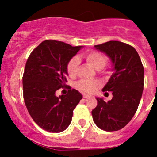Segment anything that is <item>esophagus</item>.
I'll return each instance as SVG.
<instances>
[{
  "instance_id": "obj_1",
  "label": "esophagus",
  "mask_w": 157,
  "mask_h": 157,
  "mask_svg": "<svg viewBox=\"0 0 157 157\" xmlns=\"http://www.w3.org/2000/svg\"><path fill=\"white\" fill-rule=\"evenodd\" d=\"M90 96L88 95V94H83V98H90Z\"/></svg>"
}]
</instances>
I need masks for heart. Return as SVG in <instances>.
Listing matches in <instances>:
<instances>
[{"label":"heart","instance_id":"b5f03b06","mask_svg":"<svg viewBox=\"0 0 157 157\" xmlns=\"http://www.w3.org/2000/svg\"><path fill=\"white\" fill-rule=\"evenodd\" d=\"M85 59L87 63L97 70H101L106 65L107 59L106 56L104 54L99 52L92 51V52H86L85 54ZM79 60L77 56L72 58L67 63V71L70 76H75L77 72L78 67ZM99 83L98 82H91L88 80H80L76 84V87L79 90L85 93H91L97 88Z\"/></svg>","mask_w":157,"mask_h":157}]
</instances>
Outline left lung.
Here are the masks:
<instances>
[{"label": "left lung", "mask_w": 157, "mask_h": 157, "mask_svg": "<svg viewBox=\"0 0 157 157\" xmlns=\"http://www.w3.org/2000/svg\"><path fill=\"white\" fill-rule=\"evenodd\" d=\"M112 63V75L102 91H111L112 99L105 102L96 98L93 120L100 129L116 131L123 128L135 114L144 88V67L135 48L126 43L110 41L94 45Z\"/></svg>", "instance_id": "8db88e82"}]
</instances>
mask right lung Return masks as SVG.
Here are the masks:
<instances>
[{
  "mask_svg": "<svg viewBox=\"0 0 157 157\" xmlns=\"http://www.w3.org/2000/svg\"><path fill=\"white\" fill-rule=\"evenodd\" d=\"M83 46L46 40L32 51L23 76V98L34 121L43 130L59 133L71 122L73 110L82 99L75 89L59 97L56 90L66 86L67 66Z\"/></svg>",
  "mask_w": 157,
  "mask_h": 157,
  "instance_id": "right-lung-1",
  "label": "right lung"
}]
</instances>
